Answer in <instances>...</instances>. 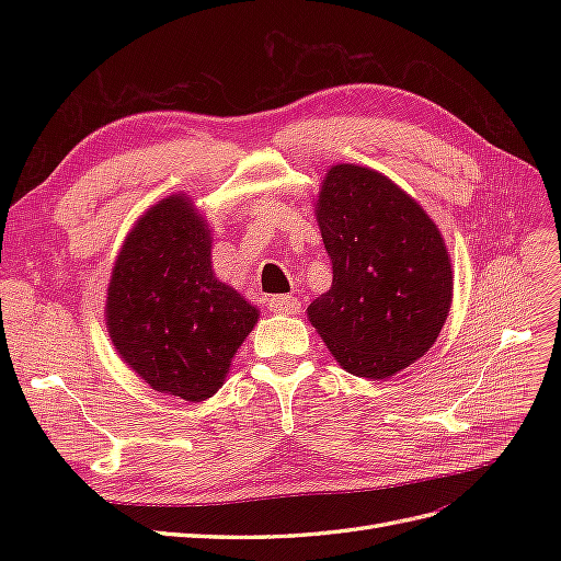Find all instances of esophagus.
I'll use <instances>...</instances> for the list:
<instances>
[{"instance_id": "34e87169", "label": "esophagus", "mask_w": 561, "mask_h": 561, "mask_svg": "<svg viewBox=\"0 0 561 561\" xmlns=\"http://www.w3.org/2000/svg\"><path fill=\"white\" fill-rule=\"evenodd\" d=\"M268 309L274 311V313H290V316H295V313H299L301 304L293 295H274V297H268Z\"/></svg>"}]
</instances>
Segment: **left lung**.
Returning <instances> with one entry per match:
<instances>
[{
    "instance_id": "1",
    "label": "left lung",
    "mask_w": 561,
    "mask_h": 561,
    "mask_svg": "<svg viewBox=\"0 0 561 561\" xmlns=\"http://www.w3.org/2000/svg\"><path fill=\"white\" fill-rule=\"evenodd\" d=\"M318 227L332 287L311 325L355 377L388 379L426 353L451 307V262L433 219L398 184L363 165L330 168Z\"/></svg>"
}]
</instances>
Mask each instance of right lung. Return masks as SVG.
<instances>
[{"mask_svg": "<svg viewBox=\"0 0 561 561\" xmlns=\"http://www.w3.org/2000/svg\"><path fill=\"white\" fill-rule=\"evenodd\" d=\"M257 316L213 276L210 229L190 201L168 196L140 217L112 271L107 325L118 355L151 388L210 398Z\"/></svg>", "mask_w": 561, "mask_h": 561, "instance_id": "right-lung-1", "label": "right lung"}]
</instances>
